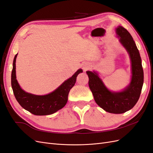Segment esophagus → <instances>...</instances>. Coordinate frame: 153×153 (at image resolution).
I'll list each match as a JSON object with an SVG mask.
<instances>
[{"instance_id":"34e87169","label":"esophagus","mask_w":153,"mask_h":153,"mask_svg":"<svg viewBox=\"0 0 153 153\" xmlns=\"http://www.w3.org/2000/svg\"><path fill=\"white\" fill-rule=\"evenodd\" d=\"M90 67H91V65L88 63L84 64H83V66H82V68H83V69H84V71L87 70V69H89Z\"/></svg>"}]
</instances>
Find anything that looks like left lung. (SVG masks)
<instances>
[{
	"label": "left lung",
	"instance_id": "obj_1",
	"mask_svg": "<svg viewBox=\"0 0 153 153\" xmlns=\"http://www.w3.org/2000/svg\"><path fill=\"white\" fill-rule=\"evenodd\" d=\"M115 31L131 60L132 75L128 86L122 91L112 92L106 87L96 72L87 71L86 73L96 103L106 112L123 114L131 110L140 98L143 84V71L139 51L131 34L122 26H118Z\"/></svg>",
	"mask_w": 153,
	"mask_h": 153
}]
</instances>
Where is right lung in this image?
Returning <instances> with one entry per match:
<instances>
[{
	"mask_svg": "<svg viewBox=\"0 0 153 153\" xmlns=\"http://www.w3.org/2000/svg\"><path fill=\"white\" fill-rule=\"evenodd\" d=\"M17 55L13 63L11 86L15 98L22 107L36 115H50L63 108L68 101L69 92L75 85L78 74L82 73V69H78L71 77L51 93L43 96L32 94L23 90L17 82L15 64Z\"/></svg>",
	"mask_w": 153,
	"mask_h": 153,
	"instance_id": "1",
	"label": "right lung"
}]
</instances>
